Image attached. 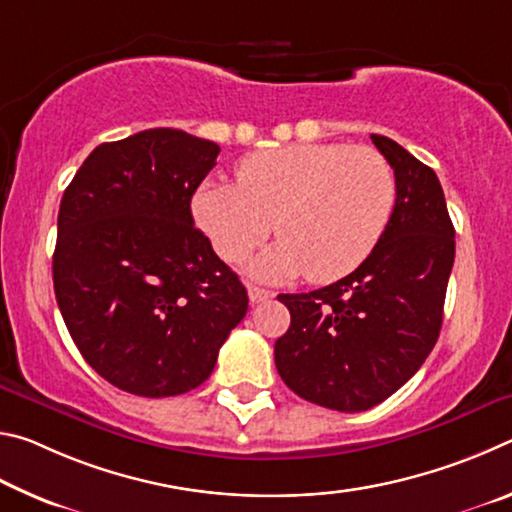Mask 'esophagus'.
Instances as JSON below:
<instances>
[{"label":"esophagus","mask_w":512,"mask_h":512,"mask_svg":"<svg viewBox=\"0 0 512 512\" xmlns=\"http://www.w3.org/2000/svg\"><path fill=\"white\" fill-rule=\"evenodd\" d=\"M248 298H250V302H253V305H257V302H264L268 298H273V291L250 284V287H248Z\"/></svg>","instance_id":"obj_1"}]
</instances>
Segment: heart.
I'll list each match as a JSON object with an SVG mask.
<instances>
[{
  "mask_svg": "<svg viewBox=\"0 0 512 512\" xmlns=\"http://www.w3.org/2000/svg\"><path fill=\"white\" fill-rule=\"evenodd\" d=\"M391 164L370 146L291 144L239 164L235 183H205L194 216L216 253L239 262L271 235L253 262L266 280L305 273L334 282L370 257L395 210Z\"/></svg>",
  "mask_w": 512,
  "mask_h": 512,
  "instance_id": "heart-1",
  "label": "heart"
}]
</instances>
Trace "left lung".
I'll list each match as a JSON object with an SVG mask.
<instances>
[{
  "label": "left lung",
  "mask_w": 512,
  "mask_h": 512,
  "mask_svg": "<svg viewBox=\"0 0 512 512\" xmlns=\"http://www.w3.org/2000/svg\"><path fill=\"white\" fill-rule=\"evenodd\" d=\"M395 171L391 223L357 271L309 293H280L291 314L275 366L293 393L357 413L391 397L429 357L443 325L454 225L436 171L384 135Z\"/></svg>",
  "instance_id": "obj_1"
}]
</instances>
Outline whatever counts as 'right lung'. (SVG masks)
Segmentation results:
<instances>
[{"label":"right lung","mask_w":512,"mask_h":512,"mask_svg":"<svg viewBox=\"0 0 512 512\" xmlns=\"http://www.w3.org/2000/svg\"><path fill=\"white\" fill-rule=\"evenodd\" d=\"M219 146L178 128L99 144L58 210L54 291L83 359L112 386L173 397L212 375L248 293L194 225Z\"/></svg>","instance_id":"obj_1"}]
</instances>
